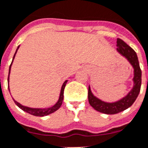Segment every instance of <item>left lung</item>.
<instances>
[{
	"label": "left lung",
	"mask_w": 148,
	"mask_h": 148,
	"mask_svg": "<svg viewBox=\"0 0 148 148\" xmlns=\"http://www.w3.org/2000/svg\"><path fill=\"white\" fill-rule=\"evenodd\" d=\"M116 46L118 52L124 56L134 68V86L126 97L114 103H106L98 99L92 94L90 87L89 86L88 99L90 104L96 110L106 114H116L125 110L132 106L138 97L141 86V70L140 68L137 53L131 47L126 44L121 38H117L116 40Z\"/></svg>",
	"instance_id": "8db88e82"
}]
</instances>
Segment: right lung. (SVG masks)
Returning a JSON list of instances; mask_svg holds the SVG:
<instances>
[{
	"instance_id": "add662e5",
	"label": "right lung",
	"mask_w": 148,
	"mask_h": 148,
	"mask_svg": "<svg viewBox=\"0 0 148 148\" xmlns=\"http://www.w3.org/2000/svg\"><path fill=\"white\" fill-rule=\"evenodd\" d=\"M18 48L19 46L18 47V49L16 50L15 53H14V56L13 57V60L14 58V56H15V54L17 53V51H18ZM13 60H12V62H13ZM12 62H11V66L9 67V74H8V82H9V75H10V72H11V65H12ZM67 81L68 80H66L64 83L62 84V88H61V92H60V95H59V98H58V102L56 103L54 106H52L51 107H49V108H30V107H27V106H23L21 104H20L19 103H18L17 101H15L14 99V101L15 103V104L17 106L21 108L22 110L25 111V112H27V113H30L32 115H34V116H47L49 115V114H51V113H54L55 111H56L57 110L59 109V107L61 106L62 103V101H63V98H64V89H65V87H66V85L67 83ZM10 91V90H9Z\"/></svg>"
}]
</instances>
